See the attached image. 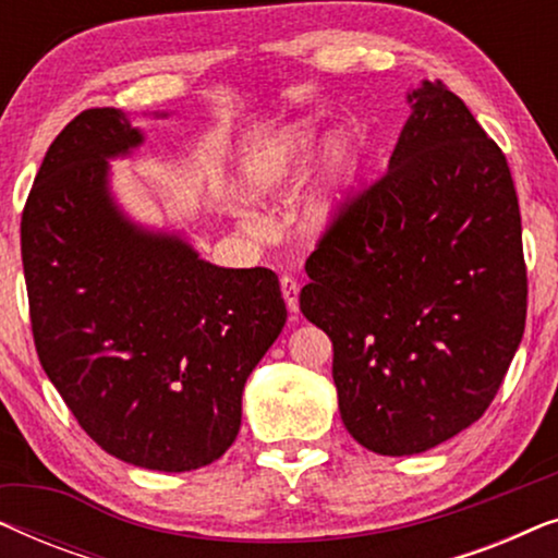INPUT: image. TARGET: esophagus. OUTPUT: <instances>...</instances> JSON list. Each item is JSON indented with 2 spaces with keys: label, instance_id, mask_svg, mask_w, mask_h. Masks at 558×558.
<instances>
[{
  "label": "esophagus",
  "instance_id": "34e87169",
  "mask_svg": "<svg viewBox=\"0 0 558 558\" xmlns=\"http://www.w3.org/2000/svg\"><path fill=\"white\" fill-rule=\"evenodd\" d=\"M279 284H281V296H284L289 312H300V284H296V279L284 274V277L279 279Z\"/></svg>",
  "mask_w": 558,
  "mask_h": 558
}]
</instances>
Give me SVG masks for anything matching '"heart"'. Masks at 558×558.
<instances>
[{"instance_id": "b5f03b06", "label": "heart", "mask_w": 558, "mask_h": 558, "mask_svg": "<svg viewBox=\"0 0 558 558\" xmlns=\"http://www.w3.org/2000/svg\"><path fill=\"white\" fill-rule=\"evenodd\" d=\"M317 144H319V134L312 124L289 126L284 134L277 136V140L264 144V147L248 159L246 167H243V178H241L243 193L254 197V201L277 195L279 190L292 180V174L296 170H302V165L315 155ZM350 159L353 157H350L348 144H338L332 151V170L340 174H348ZM335 205H338V195L317 197L310 208L312 220L323 223V220L332 216Z\"/></svg>"}]
</instances>
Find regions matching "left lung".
Wrapping results in <instances>:
<instances>
[{
    "instance_id": "obj_1",
    "label": "left lung",
    "mask_w": 558,
    "mask_h": 558,
    "mask_svg": "<svg viewBox=\"0 0 558 558\" xmlns=\"http://www.w3.org/2000/svg\"><path fill=\"white\" fill-rule=\"evenodd\" d=\"M409 101L388 170L335 208L300 292L332 340L342 424L388 457L426 452L485 414L529 310L506 155L441 81Z\"/></svg>"
}]
</instances>
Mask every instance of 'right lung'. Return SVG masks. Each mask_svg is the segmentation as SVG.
Segmentation results:
<instances>
[{
  "instance_id": "right-lung-1",
  "label": "right lung",
  "mask_w": 558,
  "mask_h": 558,
  "mask_svg": "<svg viewBox=\"0 0 558 558\" xmlns=\"http://www.w3.org/2000/svg\"><path fill=\"white\" fill-rule=\"evenodd\" d=\"M142 144L88 109L50 144L22 210L37 355L81 429L159 472L216 462L241 429L243 386L287 323L271 269H220L113 205L106 159Z\"/></svg>"
}]
</instances>
